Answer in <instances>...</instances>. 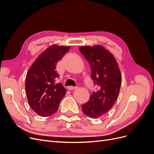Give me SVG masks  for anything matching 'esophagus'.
<instances>
[{
	"label": "esophagus",
	"mask_w": 154,
	"mask_h": 154,
	"mask_svg": "<svg viewBox=\"0 0 154 154\" xmlns=\"http://www.w3.org/2000/svg\"><path fill=\"white\" fill-rule=\"evenodd\" d=\"M76 88V87H73V86H69L67 87V89L69 91H72V90H74Z\"/></svg>",
	"instance_id": "1"
}]
</instances>
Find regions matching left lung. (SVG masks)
<instances>
[{"instance_id": "left-lung-1", "label": "left lung", "mask_w": 154, "mask_h": 154, "mask_svg": "<svg viewBox=\"0 0 154 154\" xmlns=\"http://www.w3.org/2000/svg\"><path fill=\"white\" fill-rule=\"evenodd\" d=\"M79 49L89 63L91 78L97 86V91L82 105V111L88 117L96 119L108 112L117 100L122 74L112 54L102 46H83Z\"/></svg>"}]
</instances>
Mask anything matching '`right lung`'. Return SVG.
Masks as SVG:
<instances>
[{
    "mask_svg": "<svg viewBox=\"0 0 154 154\" xmlns=\"http://www.w3.org/2000/svg\"><path fill=\"white\" fill-rule=\"evenodd\" d=\"M69 46L52 45L46 49L32 64L26 78V91L31 109L42 117L57 111L66 90L61 83L56 66L69 50Z\"/></svg>",
    "mask_w": 154,
    "mask_h": 154,
    "instance_id": "obj_1",
    "label": "right lung"
}]
</instances>
